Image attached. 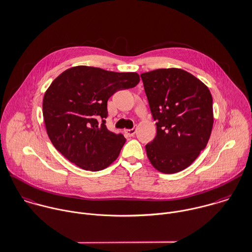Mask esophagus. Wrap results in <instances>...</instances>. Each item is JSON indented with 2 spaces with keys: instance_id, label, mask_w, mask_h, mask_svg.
I'll use <instances>...</instances> for the list:
<instances>
[{
  "instance_id": "obj_1",
  "label": "esophagus",
  "mask_w": 252,
  "mask_h": 252,
  "mask_svg": "<svg viewBox=\"0 0 252 252\" xmlns=\"http://www.w3.org/2000/svg\"><path fill=\"white\" fill-rule=\"evenodd\" d=\"M135 131H136V128L133 127V128H130V129H125V134L128 137L130 136H133L135 134Z\"/></svg>"
}]
</instances>
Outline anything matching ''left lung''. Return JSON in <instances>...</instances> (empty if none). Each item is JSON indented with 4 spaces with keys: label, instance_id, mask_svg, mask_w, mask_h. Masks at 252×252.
Masks as SVG:
<instances>
[{
    "label": "left lung",
    "instance_id": "obj_1",
    "mask_svg": "<svg viewBox=\"0 0 252 252\" xmlns=\"http://www.w3.org/2000/svg\"><path fill=\"white\" fill-rule=\"evenodd\" d=\"M156 121L155 138L145 145L151 164L174 174L193 163L206 147L213 126V99L208 87L180 68L140 74Z\"/></svg>",
    "mask_w": 252,
    "mask_h": 252
}]
</instances>
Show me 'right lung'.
Wrapping results in <instances>:
<instances>
[{
    "mask_svg": "<svg viewBox=\"0 0 252 252\" xmlns=\"http://www.w3.org/2000/svg\"><path fill=\"white\" fill-rule=\"evenodd\" d=\"M136 72L79 65L62 72L43 99V118L55 148L79 168L97 172L119 156L126 138L106 126L107 102L119 90L135 87Z\"/></svg>",
    "mask_w": 252,
    "mask_h": 252,
    "instance_id": "right-lung-1",
    "label": "right lung"
}]
</instances>
